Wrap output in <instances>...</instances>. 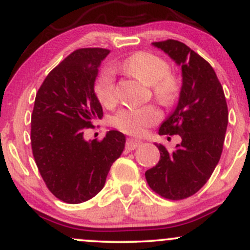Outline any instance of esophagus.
Wrapping results in <instances>:
<instances>
[{
    "mask_svg": "<svg viewBox=\"0 0 250 250\" xmlns=\"http://www.w3.org/2000/svg\"><path fill=\"white\" fill-rule=\"evenodd\" d=\"M141 143H142L141 140L129 137V139L127 140V142H125V148H127L128 150H134V149H136L140 145H141Z\"/></svg>",
    "mask_w": 250,
    "mask_h": 250,
    "instance_id": "obj_1",
    "label": "esophagus"
}]
</instances>
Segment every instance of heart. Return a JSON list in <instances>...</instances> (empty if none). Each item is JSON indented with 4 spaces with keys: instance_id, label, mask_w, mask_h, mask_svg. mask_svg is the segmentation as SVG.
<instances>
[{
    "instance_id": "1",
    "label": "heart",
    "mask_w": 250,
    "mask_h": 250,
    "mask_svg": "<svg viewBox=\"0 0 250 250\" xmlns=\"http://www.w3.org/2000/svg\"><path fill=\"white\" fill-rule=\"evenodd\" d=\"M122 68L128 74L151 85L155 97L160 102L169 104L176 99L179 85L169 73L165 60L149 53H136L122 62ZM95 94L104 107H111L117 100L115 79L111 70H103L95 83ZM161 119L159 109L153 105L139 108H122L114 115L113 125L125 133L140 135Z\"/></svg>"
}]
</instances>
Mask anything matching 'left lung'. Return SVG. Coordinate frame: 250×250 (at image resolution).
<instances>
[{
	"mask_svg": "<svg viewBox=\"0 0 250 250\" xmlns=\"http://www.w3.org/2000/svg\"><path fill=\"white\" fill-rule=\"evenodd\" d=\"M153 45L165 51L182 70L179 102L159 129L160 135H180L182 141L173 151L156 145L160 161L146 171V179L162 197L183 200L206 185L220 161L228 107L213 67L199 54L175 40Z\"/></svg>",
	"mask_w": 250,
	"mask_h": 250,
	"instance_id": "left-lung-1",
	"label": "left lung"
}]
</instances>
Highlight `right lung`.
<instances>
[{
	"mask_svg": "<svg viewBox=\"0 0 250 250\" xmlns=\"http://www.w3.org/2000/svg\"><path fill=\"white\" fill-rule=\"evenodd\" d=\"M109 54L82 48L48 74L31 114V149L43 181L59 200L84 202L102 190L111 165L121 156L125 136L117 130L102 141L84 139V129L101 120L102 105L94 85Z\"/></svg>",
	"mask_w": 250,
	"mask_h": 250,
	"instance_id": "obj_1",
	"label": "right lung"
}]
</instances>
